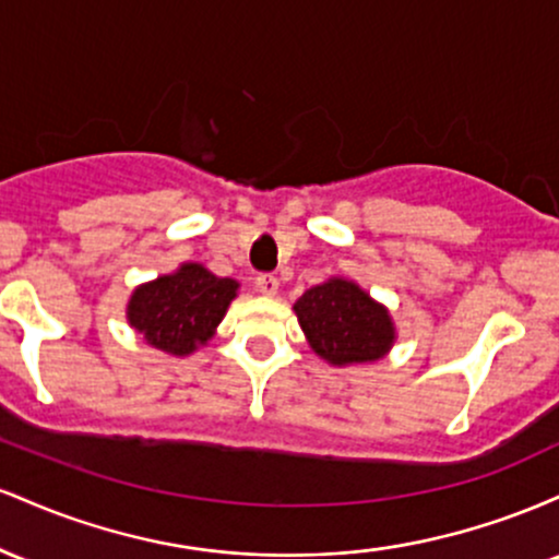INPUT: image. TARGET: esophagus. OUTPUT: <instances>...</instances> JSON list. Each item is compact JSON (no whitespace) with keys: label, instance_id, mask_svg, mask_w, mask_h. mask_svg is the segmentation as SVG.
<instances>
[{"label":"esophagus","instance_id":"obj_1","mask_svg":"<svg viewBox=\"0 0 559 559\" xmlns=\"http://www.w3.org/2000/svg\"><path fill=\"white\" fill-rule=\"evenodd\" d=\"M254 286H258V292L265 294V297H273V294L278 292V278H275L273 273H260L258 278H254Z\"/></svg>","mask_w":559,"mask_h":559}]
</instances>
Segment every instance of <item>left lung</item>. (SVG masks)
<instances>
[{
	"label": "left lung",
	"instance_id": "1",
	"mask_svg": "<svg viewBox=\"0 0 559 559\" xmlns=\"http://www.w3.org/2000/svg\"><path fill=\"white\" fill-rule=\"evenodd\" d=\"M294 312L312 349L333 365L378 360L394 342L389 312L349 281L333 278L310 288Z\"/></svg>",
	"mask_w": 559,
	"mask_h": 559
}]
</instances>
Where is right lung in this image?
Instances as JSON below:
<instances>
[{
  "label": "right lung",
  "mask_w": 559,
  "mask_h": 559,
  "mask_svg": "<svg viewBox=\"0 0 559 559\" xmlns=\"http://www.w3.org/2000/svg\"><path fill=\"white\" fill-rule=\"evenodd\" d=\"M236 288V281L189 262L178 273L139 286L128 301V320L157 349L189 355L213 336Z\"/></svg>",
  "instance_id": "right-lung-1"
}]
</instances>
